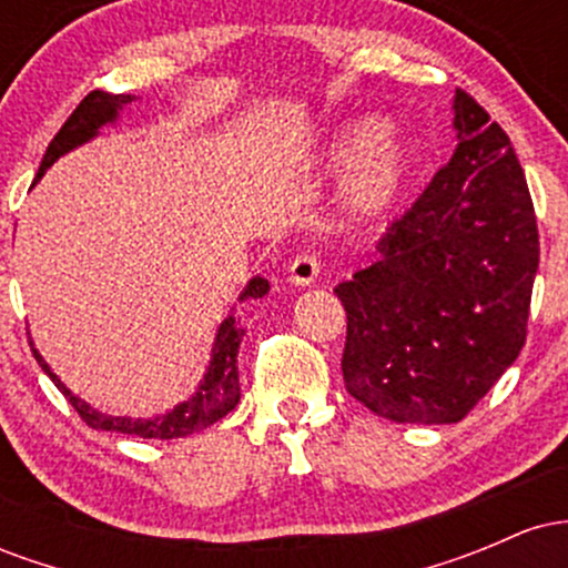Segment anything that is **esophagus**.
Here are the masks:
<instances>
[{
  "mask_svg": "<svg viewBox=\"0 0 568 568\" xmlns=\"http://www.w3.org/2000/svg\"><path fill=\"white\" fill-rule=\"evenodd\" d=\"M317 275H321V262H317L315 253L304 251V253H296V256H293V262L288 266L291 283L310 285V283H315Z\"/></svg>",
  "mask_w": 568,
  "mask_h": 568,
  "instance_id": "1",
  "label": "esophagus"
}]
</instances>
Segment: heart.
Here are the masks:
<instances>
[{
	"instance_id": "obj_1",
	"label": "heart",
	"mask_w": 568,
	"mask_h": 568,
	"mask_svg": "<svg viewBox=\"0 0 568 568\" xmlns=\"http://www.w3.org/2000/svg\"><path fill=\"white\" fill-rule=\"evenodd\" d=\"M355 154L361 158L347 181L344 207L352 219L366 221L393 205L406 179V154L393 139L376 133L368 122L355 125L338 141V158L349 160Z\"/></svg>"
}]
</instances>
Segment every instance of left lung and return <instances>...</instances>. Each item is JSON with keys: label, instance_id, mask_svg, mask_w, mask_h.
<instances>
[{"label": "left lung", "instance_id": "8db88e82", "mask_svg": "<svg viewBox=\"0 0 568 568\" xmlns=\"http://www.w3.org/2000/svg\"><path fill=\"white\" fill-rule=\"evenodd\" d=\"M456 143L384 234L382 258L338 283L352 397L403 425L465 419L524 349L539 232L510 139L456 88Z\"/></svg>", "mask_w": 568, "mask_h": 568}]
</instances>
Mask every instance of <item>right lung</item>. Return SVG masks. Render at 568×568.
<instances>
[{"label":"right lung","mask_w":568,"mask_h":568,"mask_svg":"<svg viewBox=\"0 0 568 568\" xmlns=\"http://www.w3.org/2000/svg\"><path fill=\"white\" fill-rule=\"evenodd\" d=\"M130 101H133L130 95L103 93V90H93V93L84 95L80 101V106L69 114V120L63 122L61 130H58L55 139L50 141L48 152H44V158H42V165H39L37 179H42V173L48 171V168L53 165L61 154H67L69 149L80 146V143L93 139V135L98 133V128H101L103 122H112L116 112H120V109ZM266 291H270V283H266L264 277H256V280H251V285L245 288L243 298H247V296L258 298V296H264ZM243 334L245 331L234 325V317H226L219 328L211 368H207L205 382L200 384V393L194 395L192 400L181 403L179 408H173L171 414H165L162 419H152V422L120 419V416L98 414V410L90 408L88 403H82L80 397H74L67 387H63L61 379H58L53 371L48 368V363L39 357L37 349H31V352H34L39 366H42L44 374L55 382V387L61 389L63 397H67L71 406H74L77 414H80V419L88 427L112 429V433H125V435H139V438L171 440V438H184V435L200 433V429L213 425V422L224 419V416L230 414L234 406H237V400H240L237 347H240V342H243Z\"/></svg>","instance_id":"1"}]
</instances>
